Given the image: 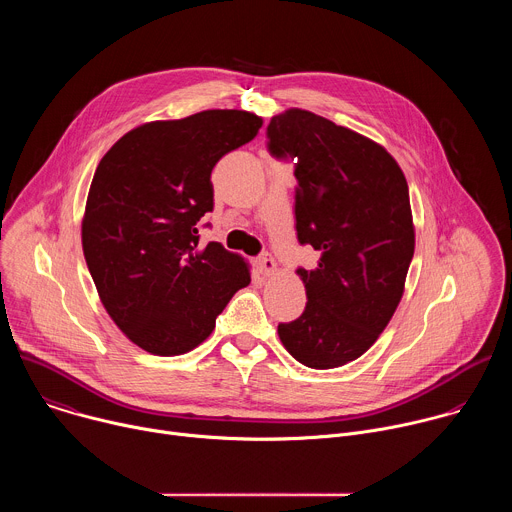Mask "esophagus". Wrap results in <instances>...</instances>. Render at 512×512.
Wrapping results in <instances>:
<instances>
[{
	"label": "esophagus",
	"instance_id": "obj_1",
	"mask_svg": "<svg viewBox=\"0 0 512 512\" xmlns=\"http://www.w3.org/2000/svg\"><path fill=\"white\" fill-rule=\"evenodd\" d=\"M255 263H257V269L261 271V275H273V271H275V259H273L269 253L257 257Z\"/></svg>",
	"mask_w": 512,
	"mask_h": 512
}]
</instances>
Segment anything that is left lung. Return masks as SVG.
I'll use <instances>...</instances> for the list:
<instances>
[{
	"label": "left lung",
	"instance_id": "left-lung-1",
	"mask_svg": "<svg viewBox=\"0 0 512 512\" xmlns=\"http://www.w3.org/2000/svg\"><path fill=\"white\" fill-rule=\"evenodd\" d=\"M267 150L296 160V231L318 253L298 269L304 314L277 326L310 369H336L367 352L393 318L415 249L407 180L393 156L352 129L302 109L275 115Z\"/></svg>",
	"mask_w": 512,
	"mask_h": 512
}]
</instances>
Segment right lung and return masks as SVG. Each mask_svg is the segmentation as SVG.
I'll return each mask as SVG.
<instances>
[{
	"mask_svg": "<svg viewBox=\"0 0 512 512\" xmlns=\"http://www.w3.org/2000/svg\"><path fill=\"white\" fill-rule=\"evenodd\" d=\"M261 125L237 109L152 121L125 133L99 162L83 253L107 314L139 348L160 356L196 348L249 285L243 257L214 241L200 247L198 227L214 206L212 168Z\"/></svg>",
	"mask_w": 512,
	"mask_h": 512,
	"instance_id": "obj_1",
	"label": "right lung"
}]
</instances>
